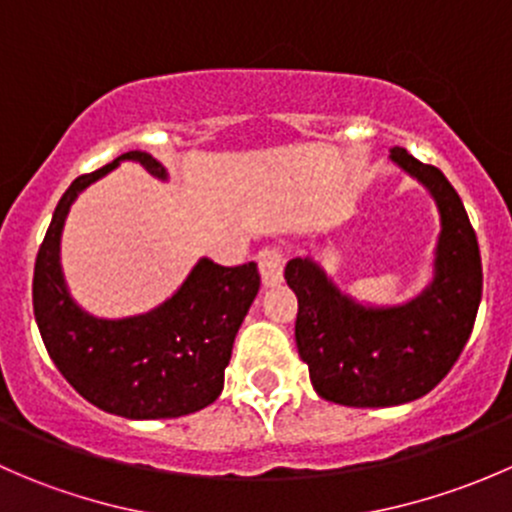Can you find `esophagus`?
<instances>
[{
    "instance_id": "obj_1",
    "label": "esophagus",
    "mask_w": 512,
    "mask_h": 512,
    "mask_svg": "<svg viewBox=\"0 0 512 512\" xmlns=\"http://www.w3.org/2000/svg\"><path fill=\"white\" fill-rule=\"evenodd\" d=\"M257 265H260L262 285L275 287L282 282V272H285V255L277 247H265L257 252Z\"/></svg>"
}]
</instances>
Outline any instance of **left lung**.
<instances>
[{"mask_svg":"<svg viewBox=\"0 0 512 512\" xmlns=\"http://www.w3.org/2000/svg\"><path fill=\"white\" fill-rule=\"evenodd\" d=\"M391 160L431 193L441 215L431 285L399 307H364L309 257H294L285 267L299 302L294 339L314 391L356 409L426 396L466 347L483 292L476 232L453 185L406 148H391Z\"/></svg>","mask_w":512,"mask_h":512,"instance_id":"left-lung-1","label":"left lung"}]
</instances>
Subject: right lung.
I'll return each mask as SVG.
<instances>
[{"label": "right lung", "mask_w": 512, "mask_h": 512, "mask_svg": "<svg viewBox=\"0 0 512 512\" xmlns=\"http://www.w3.org/2000/svg\"><path fill=\"white\" fill-rule=\"evenodd\" d=\"M136 160L165 180L151 153L128 151L61 195L34 265V317L41 339L64 379L101 411L123 418H178L213 404L223 391L232 342L260 289L255 262L215 265L203 257L178 292L146 314L98 319L71 299L61 275L64 220L81 190Z\"/></svg>", "instance_id": "1"}]
</instances>
